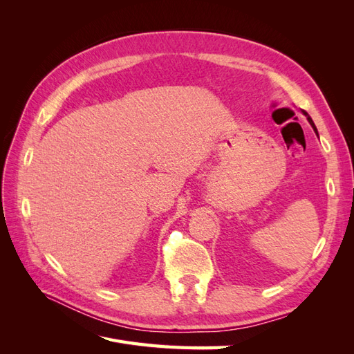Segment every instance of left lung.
<instances>
[{"label": "left lung", "mask_w": 354, "mask_h": 354, "mask_svg": "<svg viewBox=\"0 0 354 354\" xmlns=\"http://www.w3.org/2000/svg\"><path fill=\"white\" fill-rule=\"evenodd\" d=\"M303 112V115H306V118H307V121L310 122V125H312V128H313V130H315V133H316V136H319L317 134V128H316V125H315V122H313V120H312V118H310V115L306 112V111H301Z\"/></svg>", "instance_id": "8db88e82"}]
</instances>
